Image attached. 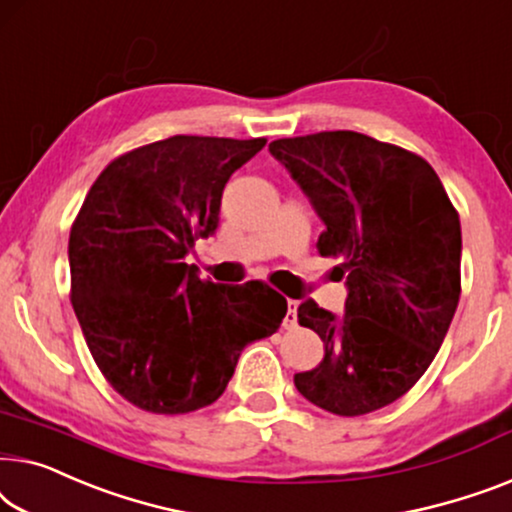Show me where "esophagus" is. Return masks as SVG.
Instances as JSON below:
<instances>
[{
  "mask_svg": "<svg viewBox=\"0 0 512 512\" xmlns=\"http://www.w3.org/2000/svg\"><path fill=\"white\" fill-rule=\"evenodd\" d=\"M283 327L285 329H294L297 327V301H287V313H285V320H283Z\"/></svg>",
  "mask_w": 512,
  "mask_h": 512,
  "instance_id": "esophagus-1",
  "label": "esophagus"
}]
</instances>
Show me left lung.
<instances>
[{
  "label": "left lung",
  "mask_w": 512,
  "mask_h": 512,
  "mask_svg": "<svg viewBox=\"0 0 512 512\" xmlns=\"http://www.w3.org/2000/svg\"><path fill=\"white\" fill-rule=\"evenodd\" d=\"M325 222L322 257H338L345 313L306 299L299 325L325 343L294 385L334 415H366L403 397L434 362L462 292V225L420 155L359 132L269 143Z\"/></svg>",
  "instance_id": "8db88e82"
}]
</instances>
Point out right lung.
Listing matches in <instances>:
<instances>
[{
    "label": "right lung",
    "mask_w": 512,
    "mask_h": 512,
    "mask_svg": "<svg viewBox=\"0 0 512 512\" xmlns=\"http://www.w3.org/2000/svg\"><path fill=\"white\" fill-rule=\"evenodd\" d=\"M264 143L178 134L129 150L71 225V304L99 371L136 408L183 415L213 403L241 350L285 318L269 285L211 283L185 262L218 229L229 176Z\"/></svg>",
    "instance_id": "add662e5"
}]
</instances>
